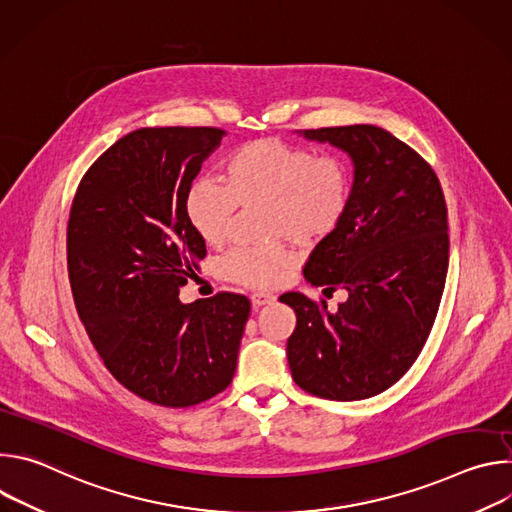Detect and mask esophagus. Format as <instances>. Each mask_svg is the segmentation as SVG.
<instances>
[{"label":"esophagus","instance_id":"esophagus-1","mask_svg":"<svg viewBox=\"0 0 512 512\" xmlns=\"http://www.w3.org/2000/svg\"><path fill=\"white\" fill-rule=\"evenodd\" d=\"M275 300L273 294H267V291H255V294H251V302L255 308L259 306H265V304H271Z\"/></svg>","mask_w":512,"mask_h":512}]
</instances>
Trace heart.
I'll return each mask as SVG.
<instances>
[{
	"mask_svg": "<svg viewBox=\"0 0 512 512\" xmlns=\"http://www.w3.org/2000/svg\"><path fill=\"white\" fill-rule=\"evenodd\" d=\"M352 168L340 154H314L277 137L253 139L223 164V184L196 178L184 194V216L196 237L221 247L231 233L237 206L265 204L263 231L273 241L241 245L221 261L225 279L247 287H273L296 263L285 239L318 245L332 237L350 210Z\"/></svg>",
	"mask_w": 512,
	"mask_h": 512,
	"instance_id": "1",
	"label": "heart"
}]
</instances>
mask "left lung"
<instances>
[{
	"label": "left lung",
	"mask_w": 512,
	"mask_h": 512,
	"mask_svg": "<svg viewBox=\"0 0 512 512\" xmlns=\"http://www.w3.org/2000/svg\"><path fill=\"white\" fill-rule=\"evenodd\" d=\"M354 164L352 204L340 229L318 243L304 275L316 287L346 289L328 312L298 291L287 338L291 377L306 393L356 401L395 385L421 354L440 310L448 263V206L431 166L377 125L304 129Z\"/></svg>",
	"instance_id": "1"
}]
</instances>
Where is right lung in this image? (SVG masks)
<instances>
[{
  "label": "right lung",
  "instance_id": "obj_1",
  "mask_svg": "<svg viewBox=\"0 0 512 512\" xmlns=\"http://www.w3.org/2000/svg\"><path fill=\"white\" fill-rule=\"evenodd\" d=\"M223 135L131 131L87 170L70 206L66 265L79 318L109 373L164 407L198 405L231 385L251 312L231 291L178 300L206 257L184 194Z\"/></svg>",
  "mask_w": 512,
  "mask_h": 512
}]
</instances>
